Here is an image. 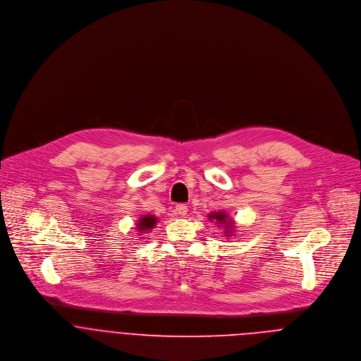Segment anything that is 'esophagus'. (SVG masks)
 Wrapping results in <instances>:
<instances>
[{"mask_svg": "<svg viewBox=\"0 0 361 361\" xmlns=\"http://www.w3.org/2000/svg\"><path fill=\"white\" fill-rule=\"evenodd\" d=\"M175 212H176L178 215H180V216H185V215L188 214V206H185V204H176V207H175Z\"/></svg>", "mask_w": 361, "mask_h": 361, "instance_id": "34e87169", "label": "esophagus"}]
</instances>
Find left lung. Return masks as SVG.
Instances as JSON below:
<instances>
[{"label":"left lung","mask_w":361,"mask_h":361,"mask_svg":"<svg viewBox=\"0 0 361 361\" xmlns=\"http://www.w3.org/2000/svg\"><path fill=\"white\" fill-rule=\"evenodd\" d=\"M208 218H209V221L211 219H215L219 225H222V226H225L226 228V233H228V231H231L232 228H233V225H232V221L228 218V215L222 211H218V212H212V214H208ZM231 233V232H229Z\"/></svg>","instance_id":"left-lung-1"}]
</instances>
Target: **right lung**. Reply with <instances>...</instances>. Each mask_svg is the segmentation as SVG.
Returning a JSON list of instances; mask_svg holds the SVG:
<instances>
[{"label": "right lung", "mask_w": 361, "mask_h": 361, "mask_svg": "<svg viewBox=\"0 0 361 361\" xmlns=\"http://www.w3.org/2000/svg\"><path fill=\"white\" fill-rule=\"evenodd\" d=\"M157 216L154 215H145V216H142L140 219H139V222L136 224L137 225V231H140L142 233H145V232H150L153 228L155 226V224H157Z\"/></svg>", "instance_id": "right-lung-1"}]
</instances>
